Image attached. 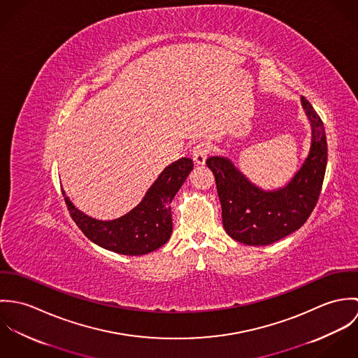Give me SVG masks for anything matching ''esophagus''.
Returning a JSON list of instances; mask_svg holds the SVG:
<instances>
[{
    "instance_id": "obj_1",
    "label": "esophagus",
    "mask_w": 358,
    "mask_h": 358,
    "mask_svg": "<svg viewBox=\"0 0 358 358\" xmlns=\"http://www.w3.org/2000/svg\"><path fill=\"white\" fill-rule=\"evenodd\" d=\"M209 153H210V146L208 143H199L193 149V159L197 165H205Z\"/></svg>"
}]
</instances>
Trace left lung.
Segmentation results:
<instances>
[{
  "instance_id": "8db88e82",
  "label": "left lung",
  "mask_w": 358,
  "mask_h": 358,
  "mask_svg": "<svg viewBox=\"0 0 358 358\" xmlns=\"http://www.w3.org/2000/svg\"><path fill=\"white\" fill-rule=\"evenodd\" d=\"M311 128L306 159L294 178L282 187L263 190L254 185L227 157H210L222 205L226 233L247 245H268L301 229L321 193L327 168V136L320 115L305 96L301 98Z\"/></svg>"
}]
</instances>
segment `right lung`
I'll return each instance as SVG.
<instances>
[{
	"label": "right lung",
	"instance_id": "add662e5",
	"mask_svg": "<svg viewBox=\"0 0 358 358\" xmlns=\"http://www.w3.org/2000/svg\"><path fill=\"white\" fill-rule=\"evenodd\" d=\"M193 169L190 158L169 164L132 210L114 220H99L81 212L62 189L70 216L96 245L121 255H146L162 247L172 233L171 203Z\"/></svg>",
	"mask_w": 358,
	"mask_h": 358
}]
</instances>
